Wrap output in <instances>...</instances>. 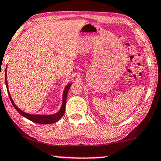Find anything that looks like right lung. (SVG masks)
Instances as JSON below:
<instances>
[{
	"instance_id": "1",
	"label": "right lung",
	"mask_w": 161,
	"mask_h": 161,
	"mask_svg": "<svg viewBox=\"0 0 161 161\" xmlns=\"http://www.w3.org/2000/svg\"><path fill=\"white\" fill-rule=\"evenodd\" d=\"M7 71V70H6ZM5 78H7V72L5 73ZM6 81V85H7V88L8 89V85H7V79H5ZM71 84H69L67 85V87H65L64 91V94H63V103H62V108L59 111V112H58L56 114L53 115H33V114H26L25 112H23L21 110H20L16 106V105L14 104V102L13 101V99L11 98V96H10L9 91H8V94H9V99L11 100V103L14 108L16 109V111H18L20 114L23 116V117H26V119H30L32 122L36 123H40V124H50V123H56L57 121H58L60 119V118H62V117L64 115V112H65V105H66V99H67V95H68V92L69 88H70Z\"/></svg>"
}]
</instances>
